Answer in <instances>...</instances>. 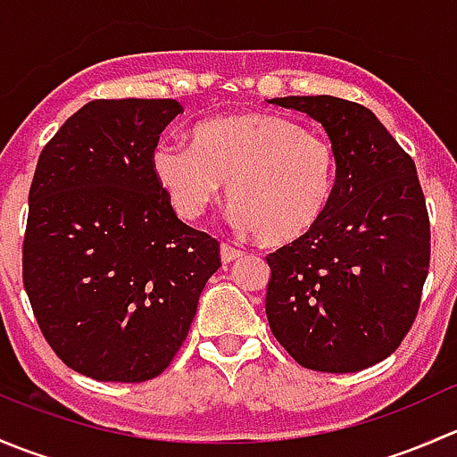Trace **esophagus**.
Instances as JSON below:
<instances>
[{"label":"esophagus","instance_id":"1","mask_svg":"<svg viewBox=\"0 0 457 457\" xmlns=\"http://www.w3.org/2000/svg\"><path fill=\"white\" fill-rule=\"evenodd\" d=\"M241 256H243V252L237 250V247L228 245V243H223V245H220V261L223 262H232Z\"/></svg>","mask_w":457,"mask_h":457}]
</instances>
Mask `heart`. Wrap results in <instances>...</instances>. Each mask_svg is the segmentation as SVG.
<instances>
[{
  "label": "heart",
  "instance_id": "b5f03b06",
  "mask_svg": "<svg viewBox=\"0 0 457 457\" xmlns=\"http://www.w3.org/2000/svg\"><path fill=\"white\" fill-rule=\"evenodd\" d=\"M150 168L183 220L201 219L228 183L232 223L270 247L310 237L338 181L331 141L271 112L205 119L192 128L190 145L156 143Z\"/></svg>",
  "mask_w": 457,
  "mask_h": 457
}]
</instances>
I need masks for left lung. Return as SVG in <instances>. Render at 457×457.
<instances>
[{"mask_svg": "<svg viewBox=\"0 0 457 457\" xmlns=\"http://www.w3.org/2000/svg\"><path fill=\"white\" fill-rule=\"evenodd\" d=\"M270 104L320 121L338 154L325 219L267 256L270 329L307 370H367L411 329L428 274L431 228L416 163L365 105L329 95Z\"/></svg>", "mask_w": 457, "mask_h": 457, "instance_id": "left-lung-1", "label": "left lung"}]
</instances>
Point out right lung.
<instances>
[{"label":"right lung","instance_id":"1","mask_svg":"<svg viewBox=\"0 0 457 457\" xmlns=\"http://www.w3.org/2000/svg\"><path fill=\"white\" fill-rule=\"evenodd\" d=\"M174 99H95L41 150L21 276L46 343L101 382L168 370L220 245L174 214L152 177Z\"/></svg>","mask_w":457,"mask_h":457}]
</instances>
